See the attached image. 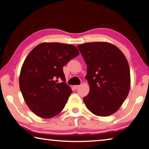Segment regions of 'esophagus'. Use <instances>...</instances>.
<instances>
[{
	"label": "esophagus",
	"mask_w": 149,
	"mask_h": 149,
	"mask_svg": "<svg viewBox=\"0 0 149 149\" xmlns=\"http://www.w3.org/2000/svg\"><path fill=\"white\" fill-rule=\"evenodd\" d=\"M74 89H78V88H79V85H74Z\"/></svg>",
	"instance_id": "1"
}]
</instances>
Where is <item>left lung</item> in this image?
Masks as SVG:
<instances>
[{
    "label": "left lung",
    "mask_w": 149,
    "mask_h": 149,
    "mask_svg": "<svg viewBox=\"0 0 149 149\" xmlns=\"http://www.w3.org/2000/svg\"><path fill=\"white\" fill-rule=\"evenodd\" d=\"M87 67L85 76L89 94L84 98L88 110L99 116H108L119 109L130 89L127 60L115 45L94 42L77 46Z\"/></svg>",
    "instance_id": "8db88e82"
}]
</instances>
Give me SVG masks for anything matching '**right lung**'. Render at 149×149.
Returning <instances> with one entry per match:
<instances>
[{"instance_id": "1", "label": "right lung", "mask_w": 149, "mask_h": 149, "mask_svg": "<svg viewBox=\"0 0 149 149\" xmlns=\"http://www.w3.org/2000/svg\"><path fill=\"white\" fill-rule=\"evenodd\" d=\"M79 54L74 45L42 42L27 55L19 88L27 105L38 116L50 118L64 109L72 91L65 83L63 66Z\"/></svg>"}]
</instances>
